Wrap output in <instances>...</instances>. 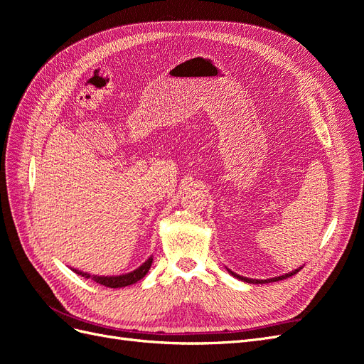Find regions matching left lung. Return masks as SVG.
Segmentation results:
<instances>
[{
  "mask_svg": "<svg viewBox=\"0 0 364 364\" xmlns=\"http://www.w3.org/2000/svg\"><path fill=\"white\" fill-rule=\"evenodd\" d=\"M302 267H299V269H296V270H293V272H289V273H285V274H282V277H277V278H270V279H252V278H246V277H240V274H237V273H234L232 270H229L228 269V272L232 274L234 278H237V279H240V281H243V282H249V284H267V282H277V281H281V279H285V278H290L291 274H296L297 272H299Z\"/></svg>",
  "mask_w": 364,
  "mask_h": 364,
  "instance_id": "obj_1",
  "label": "left lung"
}]
</instances>
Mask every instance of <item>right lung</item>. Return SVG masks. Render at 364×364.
Instances as JSON below:
<instances>
[{"label": "right lung", "instance_id": "1", "mask_svg": "<svg viewBox=\"0 0 364 364\" xmlns=\"http://www.w3.org/2000/svg\"><path fill=\"white\" fill-rule=\"evenodd\" d=\"M153 262V257H150L146 262H142L138 269H135L134 272H129L124 274H118V277H97V274H90L86 272H80L77 269H73V272H75L77 274H82L83 278H91L92 281H95L97 284H102L105 287L109 289H121V287H127V285H132L138 282L139 279H142L147 274V272L151 267Z\"/></svg>", "mask_w": 364, "mask_h": 364}]
</instances>
